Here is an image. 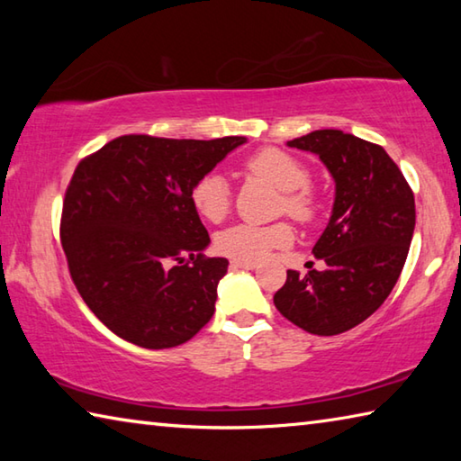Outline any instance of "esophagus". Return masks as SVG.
<instances>
[{
    "mask_svg": "<svg viewBox=\"0 0 461 461\" xmlns=\"http://www.w3.org/2000/svg\"><path fill=\"white\" fill-rule=\"evenodd\" d=\"M231 267L233 268H244V270H254V268H258V262H254V260H231Z\"/></svg>",
    "mask_w": 461,
    "mask_h": 461,
    "instance_id": "34e87169",
    "label": "esophagus"
}]
</instances>
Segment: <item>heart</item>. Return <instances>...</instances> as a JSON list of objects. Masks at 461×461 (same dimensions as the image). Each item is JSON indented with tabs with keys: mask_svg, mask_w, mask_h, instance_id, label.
I'll return each mask as SVG.
<instances>
[{
	"mask_svg": "<svg viewBox=\"0 0 461 461\" xmlns=\"http://www.w3.org/2000/svg\"><path fill=\"white\" fill-rule=\"evenodd\" d=\"M249 175L262 178L275 189L283 191L280 212L296 220H311L315 213V199L305 186L311 176L303 162H299L278 148H264L246 160ZM193 209L209 223H220L230 213L231 194L230 185L220 173H207L197 178L191 189ZM293 241V230L288 223L254 225L236 223L215 236L217 252L233 260H260L270 249L285 248Z\"/></svg>",
	"mask_w": 461,
	"mask_h": 461,
	"instance_id": "b5f03b06",
	"label": "heart"
}]
</instances>
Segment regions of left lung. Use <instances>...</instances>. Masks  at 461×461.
Listing matches in <instances>:
<instances>
[{
	"instance_id": "8db88e82",
	"label": "left lung",
	"mask_w": 461,
	"mask_h": 461,
	"mask_svg": "<svg viewBox=\"0 0 461 461\" xmlns=\"http://www.w3.org/2000/svg\"><path fill=\"white\" fill-rule=\"evenodd\" d=\"M286 146L313 152L335 181L327 228L313 246L325 270H286L275 305L301 330L338 335L366 321L399 280L415 231V197L378 144L315 130Z\"/></svg>"
}]
</instances>
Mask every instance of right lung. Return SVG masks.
<instances>
[{
    "mask_svg": "<svg viewBox=\"0 0 461 461\" xmlns=\"http://www.w3.org/2000/svg\"><path fill=\"white\" fill-rule=\"evenodd\" d=\"M244 136H120L75 168L60 241L77 291L107 330L148 349L189 341L213 317L225 258H207L209 233L191 203Z\"/></svg>",
    "mask_w": 461,
    "mask_h": 461,
    "instance_id": "add662e5",
    "label": "right lung"
}]
</instances>
